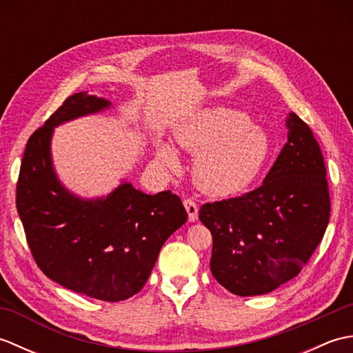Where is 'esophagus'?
I'll use <instances>...</instances> for the list:
<instances>
[{"instance_id": "esophagus-1", "label": "esophagus", "mask_w": 353, "mask_h": 353, "mask_svg": "<svg viewBox=\"0 0 353 353\" xmlns=\"http://www.w3.org/2000/svg\"><path fill=\"white\" fill-rule=\"evenodd\" d=\"M183 205H185L186 212H188L190 221H197V219H199V206H197L196 201H194L192 199H185Z\"/></svg>"}]
</instances>
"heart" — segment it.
<instances>
[{"instance_id":"obj_1","label":"heart","mask_w":353,"mask_h":353,"mask_svg":"<svg viewBox=\"0 0 353 353\" xmlns=\"http://www.w3.org/2000/svg\"><path fill=\"white\" fill-rule=\"evenodd\" d=\"M176 138L183 148L199 153L194 174L200 188L220 197L249 188L270 153L267 134L247 115L226 108L199 112L177 127ZM157 153L168 167L179 165L170 145H159Z\"/></svg>"}]
</instances>
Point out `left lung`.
<instances>
[{
    "label": "left lung",
    "instance_id": "1",
    "mask_svg": "<svg viewBox=\"0 0 353 353\" xmlns=\"http://www.w3.org/2000/svg\"><path fill=\"white\" fill-rule=\"evenodd\" d=\"M287 125L288 141L264 183L199 211L212 235L211 272L236 296L265 294L297 276L327 228L331 197L320 145L294 112Z\"/></svg>",
    "mask_w": 353,
    "mask_h": 353
}]
</instances>
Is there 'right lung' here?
Masks as SVG:
<instances>
[{"mask_svg": "<svg viewBox=\"0 0 353 353\" xmlns=\"http://www.w3.org/2000/svg\"><path fill=\"white\" fill-rule=\"evenodd\" d=\"M108 106L94 95L74 94L32 133L17 182V209L45 276L80 294L119 302L144 287L161 247L188 214L171 191L148 196L123 183L106 200L85 201L59 183L50 157L52 127Z\"/></svg>", "mask_w": 353, "mask_h": 353, "instance_id": "add662e5", "label": "right lung"}]
</instances>
